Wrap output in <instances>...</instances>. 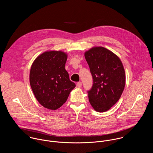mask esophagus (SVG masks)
Returning <instances> with one entry per match:
<instances>
[{
    "label": "esophagus",
    "mask_w": 153,
    "mask_h": 153,
    "mask_svg": "<svg viewBox=\"0 0 153 153\" xmlns=\"http://www.w3.org/2000/svg\"><path fill=\"white\" fill-rule=\"evenodd\" d=\"M76 85H77V87H82V82H78L77 83Z\"/></svg>",
    "instance_id": "obj_1"
}]
</instances>
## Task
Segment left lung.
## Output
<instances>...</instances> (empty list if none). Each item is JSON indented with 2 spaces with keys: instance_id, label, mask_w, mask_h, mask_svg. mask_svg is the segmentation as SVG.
<instances>
[{
  "instance_id": "1",
  "label": "left lung",
  "mask_w": 153,
  "mask_h": 153,
  "mask_svg": "<svg viewBox=\"0 0 153 153\" xmlns=\"http://www.w3.org/2000/svg\"><path fill=\"white\" fill-rule=\"evenodd\" d=\"M85 58L93 78L88 91L89 102L99 112L110 109L120 98L126 84V74L119 57L102 46L85 52Z\"/></svg>"
}]
</instances>
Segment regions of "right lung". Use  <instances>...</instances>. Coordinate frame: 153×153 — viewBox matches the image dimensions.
<instances>
[{"label":"right lung","instance_id":"add662e5","mask_svg":"<svg viewBox=\"0 0 153 153\" xmlns=\"http://www.w3.org/2000/svg\"><path fill=\"white\" fill-rule=\"evenodd\" d=\"M67 54L48 51L39 55L30 68L29 82L38 101L44 107L55 110L66 101L75 87L65 68Z\"/></svg>","mask_w":153,"mask_h":153}]
</instances>
